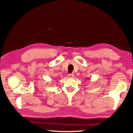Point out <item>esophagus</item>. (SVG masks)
Returning a JSON list of instances; mask_svg holds the SVG:
<instances>
[{"label":"esophagus","mask_w":133,"mask_h":133,"mask_svg":"<svg viewBox=\"0 0 133 133\" xmlns=\"http://www.w3.org/2000/svg\"><path fill=\"white\" fill-rule=\"evenodd\" d=\"M68 77L70 78H73L74 77V74L73 73L72 74H68Z\"/></svg>","instance_id":"esophagus-1"}]
</instances>
